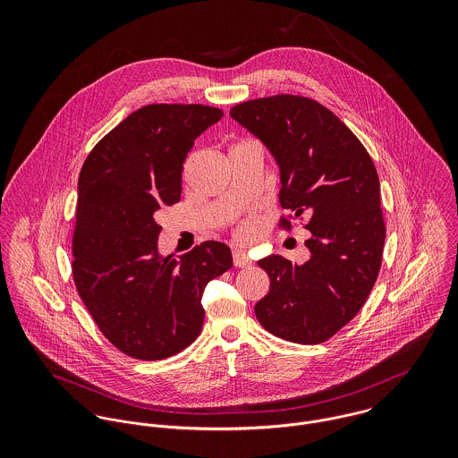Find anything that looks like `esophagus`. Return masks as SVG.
<instances>
[{"label":"esophagus","mask_w":458,"mask_h":458,"mask_svg":"<svg viewBox=\"0 0 458 458\" xmlns=\"http://www.w3.org/2000/svg\"><path fill=\"white\" fill-rule=\"evenodd\" d=\"M233 261H234L236 267H247V266L252 264L250 258L245 252H242V250H234L233 252Z\"/></svg>","instance_id":"1"}]
</instances>
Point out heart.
I'll return each instance as SVG.
<instances>
[{
  "label": "heart",
  "mask_w": 458,
  "mask_h": 458,
  "mask_svg": "<svg viewBox=\"0 0 458 458\" xmlns=\"http://www.w3.org/2000/svg\"><path fill=\"white\" fill-rule=\"evenodd\" d=\"M262 231V222L258 216H247L234 227V238L240 243H252Z\"/></svg>",
  "instance_id": "obj_1"
}]
</instances>
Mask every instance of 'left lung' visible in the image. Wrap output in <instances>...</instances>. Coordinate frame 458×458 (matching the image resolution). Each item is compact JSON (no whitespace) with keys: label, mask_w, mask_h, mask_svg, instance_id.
<instances>
[{"label":"left lung","mask_w":458,"mask_h":458,"mask_svg":"<svg viewBox=\"0 0 458 458\" xmlns=\"http://www.w3.org/2000/svg\"><path fill=\"white\" fill-rule=\"evenodd\" d=\"M231 118L259 137L280 165V227L305 222L310 259L280 256L258 262L269 291L256 318L269 333L296 344H321L367 301L383 261L386 225L376 165L323 104L300 95L247 100Z\"/></svg>","instance_id":"8db88e82"}]
</instances>
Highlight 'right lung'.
I'll return each mask as SVG.
<instances>
[{
    "label": "right lung",
    "instance_id": "obj_1",
    "mask_svg": "<svg viewBox=\"0 0 458 458\" xmlns=\"http://www.w3.org/2000/svg\"><path fill=\"white\" fill-rule=\"evenodd\" d=\"M224 113L200 104H151L104 135L86 157L72 233L77 293L123 354L165 360L200 333L206 284L233 266L231 249L204 242L180 261L158 256L157 218L180 202L197 137Z\"/></svg>",
    "mask_w": 458,
    "mask_h": 458
}]
</instances>
